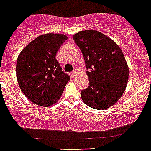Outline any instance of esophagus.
<instances>
[{"mask_svg": "<svg viewBox=\"0 0 151 151\" xmlns=\"http://www.w3.org/2000/svg\"><path fill=\"white\" fill-rule=\"evenodd\" d=\"M71 74H72V76L75 77L76 74H77V70H74V71H73V72L71 73Z\"/></svg>", "mask_w": 151, "mask_h": 151, "instance_id": "obj_1", "label": "esophagus"}]
</instances>
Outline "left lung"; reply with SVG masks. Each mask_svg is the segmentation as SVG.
Segmentation results:
<instances>
[{
  "mask_svg": "<svg viewBox=\"0 0 151 151\" xmlns=\"http://www.w3.org/2000/svg\"><path fill=\"white\" fill-rule=\"evenodd\" d=\"M85 59L89 85L80 92L86 105L96 109L113 106L121 99L129 80V66L122 50L113 40L94 30L73 36Z\"/></svg>",
  "mask_w": 151,
  "mask_h": 151,
  "instance_id": "obj_1",
  "label": "left lung"
}]
</instances>
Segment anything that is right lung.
Masks as SVG:
<instances>
[{
	"label": "right lung",
	"instance_id": "add662e5",
	"mask_svg": "<svg viewBox=\"0 0 151 151\" xmlns=\"http://www.w3.org/2000/svg\"><path fill=\"white\" fill-rule=\"evenodd\" d=\"M68 39L60 33L41 35L19 53L16 74L21 91L30 101L41 106L55 104L61 96L70 76L56 60L62 44Z\"/></svg>",
	"mask_w": 151,
	"mask_h": 151
}]
</instances>
